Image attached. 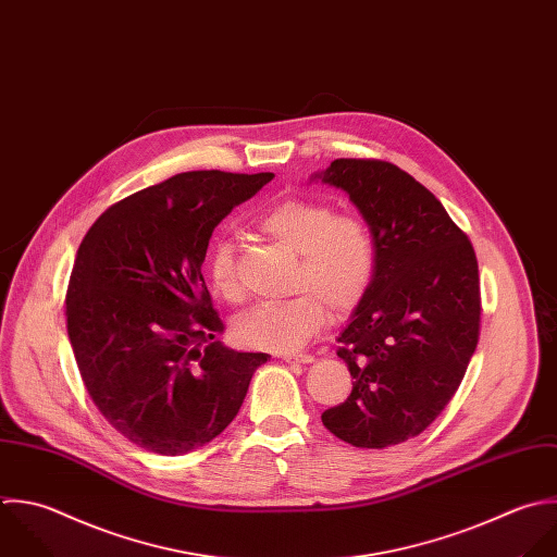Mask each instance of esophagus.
I'll list each match as a JSON object with an SVG mask.
<instances>
[{
	"label": "esophagus",
	"mask_w": 557,
	"mask_h": 557,
	"mask_svg": "<svg viewBox=\"0 0 557 557\" xmlns=\"http://www.w3.org/2000/svg\"><path fill=\"white\" fill-rule=\"evenodd\" d=\"M282 360H284V362L310 364V362H314V356H310V354H284V356H282Z\"/></svg>",
	"instance_id": "esophagus-1"
}]
</instances>
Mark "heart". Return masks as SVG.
Wrapping results in <instances>:
<instances>
[{
	"mask_svg": "<svg viewBox=\"0 0 557 557\" xmlns=\"http://www.w3.org/2000/svg\"><path fill=\"white\" fill-rule=\"evenodd\" d=\"M256 225L271 240L297 251L293 286L299 293L253 306L236 319L234 332L253 349L297 351L325 325L330 308L345 317L362 304L375 275V240L362 219L336 214L330 203L314 199H282L264 210ZM208 277L223 299L240 301L243 284L232 240H214Z\"/></svg>",
	"mask_w": 557,
	"mask_h": 557,
	"instance_id": "heart-1",
	"label": "heart"
}]
</instances>
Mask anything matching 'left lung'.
Here are the masks:
<instances>
[{
	"label": "left lung",
	"instance_id": "8db88e82",
	"mask_svg": "<svg viewBox=\"0 0 557 557\" xmlns=\"http://www.w3.org/2000/svg\"><path fill=\"white\" fill-rule=\"evenodd\" d=\"M317 177L349 195L377 249L371 288L338 336L354 388L321 421L354 447L384 449L425 432L467 373L482 321L478 258L397 164L338 158Z\"/></svg>",
	"mask_w": 557,
	"mask_h": 557
}]
</instances>
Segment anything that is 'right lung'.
<instances>
[{
  "label": "right lung",
  "instance_id": "add662e5",
  "mask_svg": "<svg viewBox=\"0 0 557 557\" xmlns=\"http://www.w3.org/2000/svg\"><path fill=\"white\" fill-rule=\"evenodd\" d=\"M273 173L186 171L110 206L86 232L66 288L82 382L136 447L182 456L238 414L269 354L214 336L223 323L201 275L214 227Z\"/></svg>",
  "mask_w": 557,
  "mask_h": 557
}]
</instances>
